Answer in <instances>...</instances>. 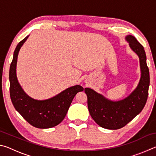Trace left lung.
Segmentation results:
<instances>
[{"instance_id": "left-lung-1", "label": "left lung", "mask_w": 156, "mask_h": 156, "mask_svg": "<svg viewBox=\"0 0 156 156\" xmlns=\"http://www.w3.org/2000/svg\"><path fill=\"white\" fill-rule=\"evenodd\" d=\"M126 39L140 58L142 74L137 88L127 98L118 102L110 101L91 89H84L92 118L101 127L108 129H120L133 120L143 109L149 94V71L144 47L133 36L129 35Z\"/></svg>"}]
</instances>
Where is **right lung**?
<instances>
[{"label": "right lung", "instance_id": "1", "mask_svg": "<svg viewBox=\"0 0 156 156\" xmlns=\"http://www.w3.org/2000/svg\"><path fill=\"white\" fill-rule=\"evenodd\" d=\"M28 37L18 44L14 53L9 69L10 98L16 110L31 125L40 129L51 128L62 122L73 98L84 89L80 85L73 86L45 100H36L28 96L18 83L16 73L18 51Z\"/></svg>", "mask_w": 156, "mask_h": 156}]
</instances>
